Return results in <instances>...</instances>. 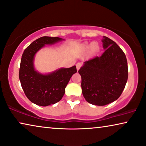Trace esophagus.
<instances>
[{
    "label": "esophagus",
    "mask_w": 146,
    "mask_h": 146,
    "mask_svg": "<svg viewBox=\"0 0 146 146\" xmlns=\"http://www.w3.org/2000/svg\"><path fill=\"white\" fill-rule=\"evenodd\" d=\"M82 66V64L81 63H77L76 64V69L77 70H78Z\"/></svg>",
    "instance_id": "obj_1"
}]
</instances>
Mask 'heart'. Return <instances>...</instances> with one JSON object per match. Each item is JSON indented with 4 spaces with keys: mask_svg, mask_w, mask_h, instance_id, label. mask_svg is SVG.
Segmentation results:
<instances>
[{
    "mask_svg": "<svg viewBox=\"0 0 146 146\" xmlns=\"http://www.w3.org/2000/svg\"><path fill=\"white\" fill-rule=\"evenodd\" d=\"M98 45L95 43H92L90 44H85L84 46L83 49L84 50H90L92 52H95L98 49Z\"/></svg>",
    "mask_w": 146,
    "mask_h": 146,
    "instance_id": "1",
    "label": "heart"
}]
</instances>
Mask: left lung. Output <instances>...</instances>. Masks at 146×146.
<instances>
[{"instance_id": "8db88e82", "label": "left lung", "mask_w": 146, "mask_h": 146, "mask_svg": "<svg viewBox=\"0 0 146 146\" xmlns=\"http://www.w3.org/2000/svg\"><path fill=\"white\" fill-rule=\"evenodd\" d=\"M102 42L105 50L102 55L85 61L78 71L84 97L96 106H105L116 100L128 77L127 59L122 50L104 36Z\"/></svg>"}]
</instances>
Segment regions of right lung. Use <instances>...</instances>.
Listing matches in <instances>:
<instances>
[{
  "label": "right lung",
  "instance_id": "obj_1",
  "mask_svg": "<svg viewBox=\"0 0 146 146\" xmlns=\"http://www.w3.org/2000/svg\"><path fill=\"white\" fill-rule=\"evenodd\" d=\"M62 40L59 37H40L31 43L23 54L19 79L25 95L35 104L47 106L59 102L72 76L76 73V66L68 68H61L48 74L36 70L34 64L36 54L45 45L54 44Z\"/></svg>",
  "mask_w": 146,
  "mask_h": 146
}]
</instances>
